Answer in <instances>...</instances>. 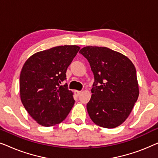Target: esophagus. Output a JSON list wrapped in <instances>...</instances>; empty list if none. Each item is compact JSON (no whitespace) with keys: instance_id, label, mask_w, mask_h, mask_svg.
Masks as SVG:
<instances>
[{"instance_id":"34e87169","label":"esophagus","mask_w":158,"mask_h":158,"mask_svg":"<svg viewBox=\"0 0 158 158\" xmlns=\"http://www.w3.org/2000/svg\"><path fill=\"white\" fill-rule=\"evenodd\" d=\"M75 94L77 96H79L81 94V91H79V90H75Z\"/></svg>"}]
</instances>
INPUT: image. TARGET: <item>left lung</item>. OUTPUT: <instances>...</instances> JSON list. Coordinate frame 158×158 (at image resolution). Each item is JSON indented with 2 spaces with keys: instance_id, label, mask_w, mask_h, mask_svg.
Masks as SVG:
<instances>
[{
  "instance_id": "1",
  "label": "left lung",
  "mask_w": 158,
  "mask_h": 158,
  "mask_svg": "<svg viewBox=\"0 0 158 158\" xmlns=\"http://www.w3.org/2000/svg\"><path fill=\"white\" fill-rule=\"evenodd\" d=\"M79 52L88 60L94 75L92 96L87 103L90 118L99 127H118L139 96L135 65L125 55L105 47H85Z\"/></svg>"
}]
</instances>
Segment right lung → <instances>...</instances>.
Masks as SVG:
<instances>
[{"instance_id":"add662e5","label":"right lung","mask_w":158,"mask_h":158,"mask_svg":"<svg viewBox=\"0 0 158 158\" xmlns=\"http://www.w3.org/2000/svg\"><path fill=\"white\" fill-rule=\"evenodd\" d=\"M76 45L58 46L31 55L20 74V96L23 106L38 124L52 127L65 119L75 103L66 71L79 51Z\"/></svg>"}]
</instances>
